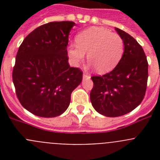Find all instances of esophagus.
Instances as JSON below:
<instances>
[{
    "label": "esophagus",
    "instance_id": "obj_1",
    "mask_svg": "<svg viewBox=\"0 0 160 160\" xmlns=\"http://www.w3.org/2000/svg\"><path fill=\"white\" fill-rule=\"evenodd\" d=\"M90 76L87 73H83V78H90Z\"/></svg>",
    "mask_w": 160,
    "mask_h": 160
}]
</instances>
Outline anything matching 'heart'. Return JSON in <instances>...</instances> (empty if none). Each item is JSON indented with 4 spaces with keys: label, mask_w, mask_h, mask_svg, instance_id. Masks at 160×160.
Wrapping results in <instances>:
<instances>
[{
    "label": "heart",
    "mask_w": 160,
    "mask_h": 160,
    "mask_svg": "<svg viewBox=\"0 0 160 160\" xmlns=\"http://www.w3.org/2000/svg\"><path fill=\"white\" fill-rule=\"evenodd\" d=\"M76 42L77 44H71L68 48L73 65L83 62L87 53L88 62L99 73L112 70L123 56L122 37L105 28L94 26L85 29L77 35Z\"/></svg>",
    "instance_id": "1"
}]
</instances>
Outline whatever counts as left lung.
<instances>
[{"instance_id":"left-lung-1","label":"left lung","mask_w":160,"mask_h":160,"mask_svg":"<svg viewBox=\"0 0 160 160\" xmlns=\"http://www.w3.org/2000/svg\"><path fill=\"white\" fill-rule=\"evenodd\" d=\"M115 30L124 42L122 59L110 73L91 77V104L107 117L122 116L136 108L145 96L148 78V62L142 46L128 32Z\"/></svg>"}]
</instances>
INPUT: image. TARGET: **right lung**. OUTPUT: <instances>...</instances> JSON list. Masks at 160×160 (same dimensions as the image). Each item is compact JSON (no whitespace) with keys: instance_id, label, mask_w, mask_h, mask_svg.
<instances>
[{"instance_id":"obj_1","label":"right lung","mask_w":160,"mask_h":160,"mask_svg":"<svg viewBox=\"0 0 160 160\" xmlns=\"http://www.w3.org/2000/svg\"><path fill=\"white\" fill-rule=\"evenodd\" d=\"M73 22L42 25L24 39L12 70L16 94L24 108L44 118L66 111L71 93L82 82V71L68 63Z\"/></svg>"}]
</instances>
